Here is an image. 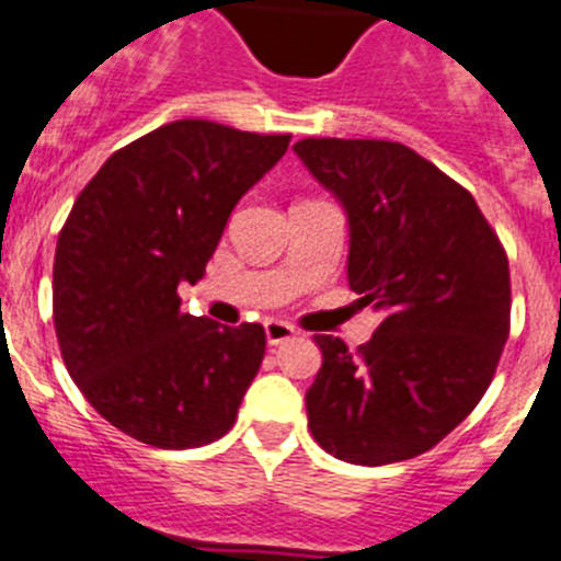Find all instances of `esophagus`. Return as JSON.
Instances as JSON below:
<instances>
[{
  "label": "esophagus",
  "instance_id": "obj_1",
  "mask_svg": "<svg viewBox=\"0 0 561 561\" xmlns=\"http://www.w3.org/2000/svg\"><path fill=\"white\" fill-rule=\"evenodd\" d=\"M265 337H268L271 346H279V343L296 337V330H293L287 321H276V318H271V321H265Z\"/></svg>",
  "mask_w": 561,
  "mask_h": 561
}]
</instances>
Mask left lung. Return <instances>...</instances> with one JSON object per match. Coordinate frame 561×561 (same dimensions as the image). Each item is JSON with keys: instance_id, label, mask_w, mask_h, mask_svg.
<instances>
[{"instance_id": "obj_1", "label": "left lung", "mask_w": 561, "mask_h": 561, "mask_svg": "<svg viewBox=\"0 0 561 561\" xmlns=\"http://www.w3.org/2000/svg\"><path fill=\"white\" fill-rule=\"evenodd\" d=\"M293 150L346 211L350 287L382 316L357 352L316 335L312 438L363 467L422 456L492 382L512 312L506 251L476 198L405 145L301 139Z\"/></svg>"}]
</instances>
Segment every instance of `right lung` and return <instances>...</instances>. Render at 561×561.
<instances>
[{"mask_svg":"<svg viewBox=\"0 0 561 561\" xmlns=\"http://www.w3.org/2000/svg\"><path fill=\"white\" fill-rule=\"evenodd\" d=\"M287 134L175 119L125 145L58 234L53 318L94 411L161 450L226 436L265 357L260 324L181 312L237 201L285 156Z\"/></svg>","mask_w":561,"mask_h":561,"instance_id":"right-lung-1","label":"right lung"}]
</instances>
